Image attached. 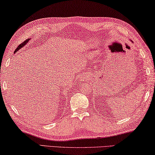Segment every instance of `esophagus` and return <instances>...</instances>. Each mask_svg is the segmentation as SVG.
<instances>
[{
	"label": "esophagus",
	"instance_id": "1",
	"mask_svg": "<svg viewBox=\"0 0 155 155\" xmlns=\"http://www.w3.org/2000/svg\"><path fill=\"white\" fill-rule=\"evenodd\" d=\"M84 81V79H82V80H81V81Z\"/></svg>",
	"mask_w": 155,
	"mask_h": 155
}]
</instances>
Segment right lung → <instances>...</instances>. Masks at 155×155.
<instances>
[{"label": "right lung", "mask_w": 155, "mask_h": 155, "mask_svg": "<svg viewBox=\"0 0 155 155\" xmlns=\"http://www.w3.org/2000/svg\"><path fill=\"white\" fill-rule=\"evenodd\" d=\"M29 41V39H27V40H25L24 41H23V42L21 43V44H20V45H18V47H17V48H16V49H15V53H16V52H17L18 51V50H19L20 49V48H21V47H24V46H25V45H26V44L28 42V41Z\"/></svg>", "instance_id": "obj_1"}]
</instances>
